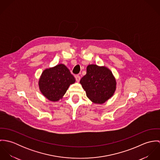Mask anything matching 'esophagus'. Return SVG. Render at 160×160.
<instances>
[{
  "label": "esophagus",
  "mask_w": 160,
  "mask_h": 160,
  "mask_svg": "<svg viewBox=\"0 0 160 160\" xmlns=\"http://www.w3.org/2000/svg\"><path fill=\"white\" fill-rule=\"evenodd\" d=\"M75 78H76V81H77V82H79L80 79H81V78H80V76H79V75H76Z\"/></svg>",
  "instance_id": "1"
}]
</instances>
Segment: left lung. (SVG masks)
<instances>
[{
	"instance_id": "1",
	"label": "left lung",
	"mask_w": 160,
	"mask_h": 160,
	"mask_svg": "<svg viewBox=\"0 0 160 160\" xmlns=\"http://www.w3.org/2000/svg\"><path fill=\"white\" fill-rule=\"evenodd\" d=\"M80 83L92 102L102 104L114 94L116 81L112 72L105 67L89 65Z\"/></svg>"
}]
</instances>
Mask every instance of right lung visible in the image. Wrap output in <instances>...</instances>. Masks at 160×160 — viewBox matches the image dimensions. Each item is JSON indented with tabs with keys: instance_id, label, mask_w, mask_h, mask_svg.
Masks as SVG:
<instances>
[{
	"instance_id": "1",
	"label": "right lung",
	"mask_w": 160,
	"mask_h": 160,
	"mask_svg": "<svg viewBox=\"0 0 160 160\" xmlns=\"http://www.w3.org/2000/svg\"><path fill=\"white\" fill-rule=\"evenodd\" d=\"M75 82L74 77L63 64L46 69L39 80V89L43 95L52 102L62 98L69 86Z\"/></svg>"
}]
</instances>
